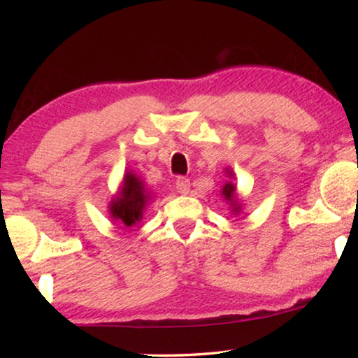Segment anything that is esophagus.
I'll return each mask as SVG.
<instances>
[{"label":"esophagus","mask_w":358,"mask_h":358,"mask_svg":"<svg viewBox=\"0 0 358 358\" xmlns=\"http://www.w3.org/2000/svg\"><path fill=\"white\" fill-rule=\"evenodd\" d=\"M189 186H191L189 178H186V177H178L177 183H175V187H177V191L180 194H186L187 191H189Z\"/></svg>","instance_id":"1"}]
</instances>
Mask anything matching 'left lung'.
Instances as JSON below:
<instances>
[{"label": "left lung", "instance_id": "8db88e82", "mask_svg": "<svg viewBox=\"0 0 358 358\" xmlns=\"http://www.w3.org/2000/svg\"><path fill=\"white\" fill-rule=\"evenodd\" d=\"M234 192H235V186H234L232 183H227L226 186H224L222 194H224V196H226L227 201H232V202H234ZM238 208H240V207H237V203H234V210L237 211Z\"/></svg>", "mask_w": 358, "mask_h": 358}]
</instances>
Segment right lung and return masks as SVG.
I'll list each match as a JSON object with an SVG mask.
<instances>
[{
    "instance_id": "add662e5",
    "label": "right lung",
    "mask_w": 358,
    "mask_h": 358,
    "mask_svg": "<svg viewBox=\"0 0 358 358\" xmlns=\"http://www.w3.org/2000/svg\"><path fill=\"white\" fill-rule=\"evenodd\" d=\"M148 202V194L142 181L136 175L128 173L124 177V186L121 196L110 205V213L115 220H120L124 226H132L142 220L145 205Z\"/></svg>"
}]
</instances>
